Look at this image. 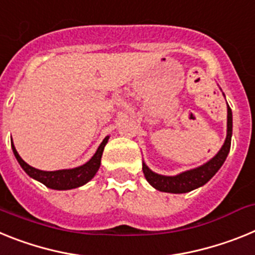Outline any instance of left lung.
Here are the masks:
<instances>
[{
	"label": "left lung",
	"mask_w": 255,
	"mask_h": 255,
	"mask_svg": "<svg viewBox=\"0 0 255 255\" xmlns=\"http://www.w3.org/2000/svg\"><path fill=\"white\" fill-rule=\"evenodd\" d=\"M225 96V95H223ZM232 137V112L227 104V134L220 151L214 155L213 158L208 160L200 167L192 168V169L185 170L176 176H163V174L155 173L142 161V170L145 174L146 181L161 192H170V194H185L192 190L204 186L208 181L220 170L225 163L226 158L230 152Z\"/></svg>",
	"instance_id": "left-lung-1"
}]
</instances>
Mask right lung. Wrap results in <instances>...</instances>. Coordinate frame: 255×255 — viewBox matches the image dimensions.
Instances as JSON below:
<instances>
[{
    "instance_id": "add662e5",
    "label": "right lung",
    "mask_w": 255,
    "mask_h": 255,
    "mask_svg": "<svg viewBox=\"0 0 255 255\" xmlns=\"http://www.w3.org/2000/svg\"><path fill=\"white\" fill-rule=\"evenodd\" d=\"M109 141V136H106L100 143V146L97 147L96 152L94 156L85 163L83 165L79 167L70 168V169H59V170H41L37 168H33L28 163L20 158V155L17 154L16 149H15L14 142H11V147L14 151L15 158H16L17 163L20 164L24 172L29 177H32L33 180L38 181V182L43 183L47 186L48 189L52 190H72L81 187V186L86 185L88 181H91L97 173V170L100 168L101 164V156H103V151L105 145Z\"/></svg>"
}]
</instances>
